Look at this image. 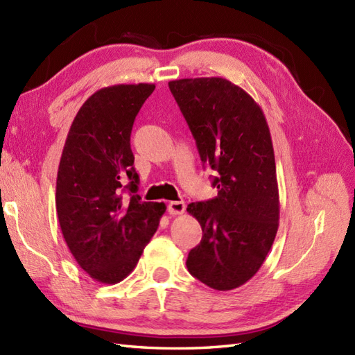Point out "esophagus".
<instances>
[{
  "mask_svg": "<svg viewBox=\"0 0 355 355\" xmlns=\"http://www.w3.org/2000/svg\"><path fill=\"white\" fill-rule=\"evenodd\" d=\"M186 211V204L181 202V201H171L168 204V213L172 216H177V214H183Z\"/></svg>",
  "mask_w": 355,
  "mask_h": 355,
  "instance_id": "esophagus-1",
  "label": "esophagus"
}]
</instances>
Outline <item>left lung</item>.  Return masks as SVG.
<instances>
[{"label": "left lung", "instance_id": "8db88e82", "mask_svg": "<svg viewBox=\"0 0 355 355\" xmlns=\"http://www.w3.org/2000/svg\"><path fill=\"white\" fill-rule=\"evenodd\" d=\"M196 141L201 162L219 172L217 196L187 205L202 228L189 252L190 275L230 291L257 275L279 228L276 162L264 112L246 91L223 78L168 84Z\"/></svg>", "mask_w": 355, "mask_h": 355}]
</instances>
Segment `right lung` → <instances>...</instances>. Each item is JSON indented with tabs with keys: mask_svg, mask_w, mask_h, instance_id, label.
I'll return each instance as SVG.
<instances>
[{
	"mask_svg": "<svg viewBox=\"0 0 355 355\" xmlns=\"http://www.w3.org/2000/svg\"><path fill=\"white\" fill-rule=\"evenodd\" d=\"M154 84L112 85L80 106L62 148L55 205L62 237L79 267L114 285L133 271L157 231L163 202L136 195L130 133ZM129 191L130 198L122 193Z\"/></svg>",
	"mask_w": 355,
	"mask_h": 355,
	"instance_id": "add662e5",
	"label": "right lung"
}]
</instances>
